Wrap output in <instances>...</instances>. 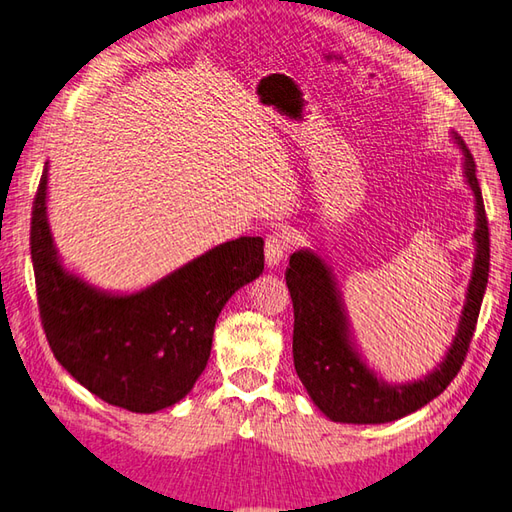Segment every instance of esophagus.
Returning <instances> with one entry per match:
<instances>
[{
  "instance_id": "1",
  "label": "esophagus",
  "mask_w": 512,
  "mask_h": 512,
  "mask_svg": "<svg viewBox=\"0 0 512 512\" xmlns=\"http://www.w3.org/2000/svg\"><path fill=\"white\" fill-rule=\"evenodd\" d=\"M286 253H288V237L279 235V233L266 237L264 255H266V266L268 268H277L279 264H282Z\"/></svg>"
}]
</instances>
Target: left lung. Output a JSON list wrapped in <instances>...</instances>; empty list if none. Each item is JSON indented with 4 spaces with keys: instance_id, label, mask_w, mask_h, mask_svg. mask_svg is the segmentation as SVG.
<instances>
[{
    "instance_id": "1",
    "label": "left lung",
    "mask_w": 512,
    "mask_h": 512,
    "mask_svg": "<svg viewBox=\"0 0 512 512\" xmlns=\"http://www.w3.org/2000/svg\"><path fill=\"white\" fill-rule=\"evenodd\" d=\"M450 137L462 153L464 179L475 202V257L453 342L442 362L422 379L397 384L377 375L357 344L333 268L310 248H299L290 255L286 286L295 308V370L313 404L330 422L388 424L402 419L444 393L464 364L488 284L490 242L473 155L457 133Z\"/></svg>"
}]
</instances>
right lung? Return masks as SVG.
<instances>
[{"instance_id":"add662e5","label":"right lung","mask_w":512,"mask_h":512,"mask_svg":"<svg viewBox=\"0 0 512 512\" xmlns=\"http://www.w3.org/2000/svg\"><path fill=\"white\" fill-rule=\"evenodd\" d=\"M39 315L57 362L110 406L157 413L182 402L208 364L217 317L262 275L264 239L208 248L133 293L104 290L70 270L48 222V162L30 222Z\"/></svg>"}]
</instances>
